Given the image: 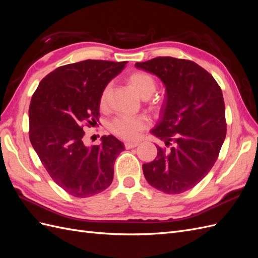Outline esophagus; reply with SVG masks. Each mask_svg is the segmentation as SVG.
I'll return each instance as SVG.
<instances>
[{
    "instance_id": "1",
    "label": "esophagus",
    "mask_w": 258,
    "mask_h": 258,
    "mask_svg": "<svg viewBox=\"0 0 258 258\" xmlns=\"http://www.w3.org/2000/svg\"><path fill=\"white\" fill-rule=\"evenodd\" d=\"M139 145V142H124V147L126 148H134Z\"/></svg>"
}]
</instances>
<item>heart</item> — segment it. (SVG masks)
Masks as SVG:
<instances>
[{
    "instance_id": "b5f03b06",
    "label": "heart",
    "mask_w": 258,
    "mask_h": 258,
    "mask_svg": "<svg viewBox=\"0 0 258 258\" xmlns=\"http://www.w3.org/2000/svg\"><path fill=\"white\" fill-rule=\"evenodd\" d=\"M127 82L138 95L147 99L156 91L157 83L154 77L145 71H135L127 76ZM108 93H110V86L106 85L101 91L99 103L100 107L104 108L107 104ZM154 107L158 108L161 104L159 98H154L152 100ZM150 126V121L144 116H119L110 123V130L117 137L126 140L137 139L141 132Z\"/></svg>"
}]
</instances>
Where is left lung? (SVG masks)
Wrapping results in <instances>:
<instances>
[{
	"instance_id": "8db88e82",
	"label": "left lung",
	"mask_w": 258,
	"mask_h": 258,
	"mask_svg": "<svg viewBox=\"0 0 258 258\" xmlns=\"http://www.w3.org/2000/svg\"><path fill=\"white\" fill-rule=\"evenodd\" d=\"M166 86L161 120L152 134L165 142L157 157L144 163L151 186L170 195L196 186L212 169L226 137L227 123L220 85L196 62L156 57L137 62Z\"/></svg>"
}]
</instances>
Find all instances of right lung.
Wrapping results in <instances>:
<instances>
[{
  "instance_id": "obj_1",
  "label": "right lung",
  "mask_w": 258,
  "mask_h": 258,
  "mask_svg": "<svg viewBox=\"0 0 258 258\" xmlns=\"http://www.w3.org/2000/svg\"><path fill=\"white\" fill-rule=\"evenodd\" d=\"M126 64L85 60L59 67L44 77L31 99V144L53 182L74 197L93 196L112 184L123 144L103 136L100 145L86 146L83 128L99 121L101 91Z\"/></svg>"
}]
</instances>
